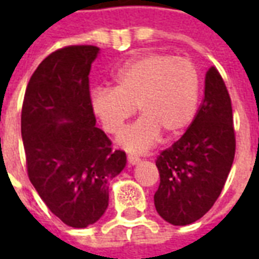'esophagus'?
I'll return each mask as SVG.
<instances>
[{"label": "esophagus", "mask_w": 259, "mask_h": 259, "mask_svg": "<svg viewBox=\"0 0 259 259\" xmlns=\"http://www.w3.org/2000/svg\"><path fill=\"white\" fill-rule=\"evenodd\" d=\"M127 161H129L130 165H137V163L140 162V158L136 157V155H129V157H127Z\"/></svg>", "instance_id": "34e87169"}]
</instances>
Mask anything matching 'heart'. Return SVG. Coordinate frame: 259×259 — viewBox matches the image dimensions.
I'll return each instance as SVG.
<instances>
[{
  "label": "heart",
  "mask_w": 259,
  "mask_h": 259,
  "mask_svg": "<svg viewBox=\"0 0 259 259\" xmlns=\"http://www.w3.org/2000/svg\"><path fill=\"white\" fill-rule=\"evenodd\" d=\"M113 81V89L93 91L91 109L108 135H118L137 108L143 118L119 137V144L129 151L150 150L161 133L179 136L194 119L201 80L189 59L146 54L123 65Z\"/></svg>",
  "instance_id": "obj_1"
}]
</instances>
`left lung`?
I'll return each mask as SVG.
<instances>
[{
	"label": "left lung",
	"mask_w": 259,
	"mask_h": 259,
	"mask_svg": "<svg viewBox=\"0 0 259 259\" xmlns=\"http://www.w3.org/2000/svg\"><path fill=\"white\" fill-rule=\"evenodd\" d=\"M234 152L232 101L222 76L211 66L194 120L155 161L161 179L154 195L158 213L175 226L204 217L222 193Z\"/></svg>",
	"instance_id": "obj_1"
}]
</instances>
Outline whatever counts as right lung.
Returning <instances> with one entry per match:
<instances>
[{
  "instance_id": "add662e5",
  "label": "right lung",
  "mask_w": 259,
  "mask_h": 259,
  "mask_svg": "<svg viewBox=\"0 0 259 259\" xmlns=\"http://www.w3.org/2000/svg\"><path fill=\"white\" fill-rule=\"evenodd\" d=\"M100 48L68 46L37 66L22 105L27 176L55 217L87 228L104 215L126 154L96 126L89 74Z\"/></svg>"
}]
</instances>
